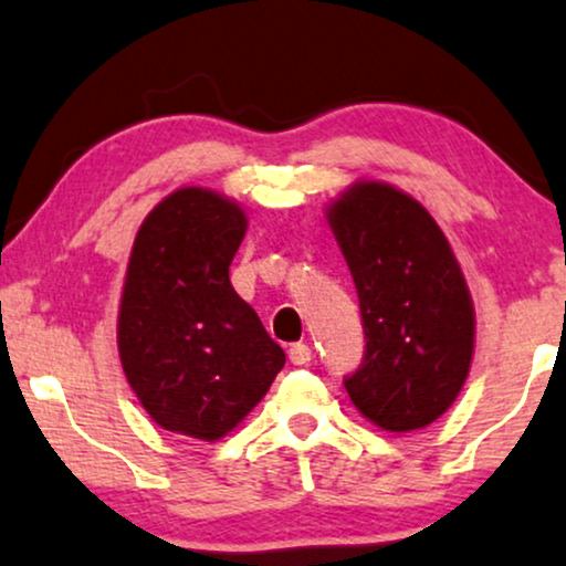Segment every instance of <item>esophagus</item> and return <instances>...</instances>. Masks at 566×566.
<instances>
[{
  "label": "esophagus",
  "instance_id": "34e87169",
  "mask_svg": "<svg viewBox=\"0 0 566 566\" xmlns=\"http://www.w3.org/2000/svg\"><path fill=\"white\" fill-rule=\"evenodd\" d=\"M289 359L291 365H306V361H312V348L306 344H294L289 348Z\"/></svg>",
  "mask_w": 566,
  "mask_h": 566
}]
</instances>
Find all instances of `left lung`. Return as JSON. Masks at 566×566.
Returning <instances> with one entry per match:
<instances>
[{"instance_id":"1","label":"left lung","mask_w":566,"mask_h":566,"mask_svg":"<svg viewBox=\"0 0 566 566\" xmlns=\"http://www.w3.org/2000/svg\"><path fill=\"white\" fill-rule=\"evenodd\" d=\"M357 285L365 357L344 386L382 430L436 422L462 390L475 310L443 230L388 184H357L327 209Z\"/></svg>"}]
</instances>
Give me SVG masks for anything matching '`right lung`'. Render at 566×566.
Wrapping results in <instances>:
<instances>
[{
	"label": "right lung",
	"mask_w": 566,
	"mask_h": 566,
	"mask_svg": "<svg viewBox=\"0 0 566 566\" xmlns=\"http://www.w3.org/2000/svg\"><path fill=\"white\" fill-rule=\"evenodd\" d=\"M243 209L207 188H178L138 228L123 285L117 348L130 388L159 428L218 441L285 365L283 348L235 294L228 268Z\"/></svg>",
	"instance_id": "1"
}]
</instances>
